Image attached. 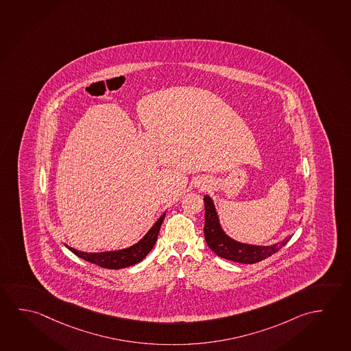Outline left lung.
<instances>
[{"label": "left lung", "mask_w": 351, "mask_h": 351, "mask_svg": "<svg viewBox=\"0 0 351 351\" xmlns=\"http://www.w3.org/2000/svg\"><path fill=\"white\" fill-rule=\"evenodd\" d=\"M205 201V240L208 247L217 256L223 257L229 261L239 262V263H256L262 261L268 256H272L277 251L280 250L284 245L289 241L291 237L284 238L272 245H254L241 243L238 240L230 238L228 234L223 230L217 210L211 197L206 195Z\"/></svg>", "instance_id": "left-lung-1"}]
</instances>
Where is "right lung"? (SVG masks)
<instances>
[{"mask_svg": "<svg viewBox=\"0 0 351 351\" xmlns=\"http://www.w3.org/2000/svg\"><path fill=\"white\" fill-rule=\"evenodd\" d=\"M166 212L162 215L161 217L157 219L155 224L149 229V232L145 234L144 237L135 244L121 249V250L105 251V252H84L79 251L74 247L67 246L73 254L77 256L83 258L85 261L91 262L97 266L104 268H110V269H119V268L129 267L139 263L144 260L145 256L152 250L154 245L156 243L157 235L161 228L162 222L165 219Z\"/></svg>", "mask_w": 351, "mask_h": 351, "instance_id": "obj_1", "label": "right lung"}]
</instances>
